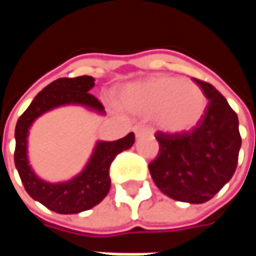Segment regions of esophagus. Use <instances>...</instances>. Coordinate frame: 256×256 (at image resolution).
<instances>
[{
  "mask_svg": "<svg viewBox=\"0 0 256 256\" xmlns=\"http://www.w3.org/2000/svg\"><path fill=\"white\" fill-rule=\"evenodd\" d=\"M134 133H136L137 138H141V137L150 134V128L144 126V124H137V126H134Z\"/></svg>",
  "mask_w": 256,
  "mask_h": 256,
  "instance_id": "obj_1",
  "label": "esophagus"
}]
</instances>
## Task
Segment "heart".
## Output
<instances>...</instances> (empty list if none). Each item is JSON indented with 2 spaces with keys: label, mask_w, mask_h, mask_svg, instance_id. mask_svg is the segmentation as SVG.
Segmentation results:
<instances>
[{
  "label": "heart",
  "mask_w": 256,
  "mask_h": 256,
  "mask_svg": "<svg viewBox=\"0 0 256 256\" xmlns=\"http://www.w3.org/2000/svg\"><path fill=\"white\" fill-rule=\"evenodd\" d=\"M120 102L130 111L154 115L167 133L192 130L203 116L207 100L203 90L189 79L159 75L126 86Z\"/></svg>",
  "instance_id": "1"
}]
</instances>
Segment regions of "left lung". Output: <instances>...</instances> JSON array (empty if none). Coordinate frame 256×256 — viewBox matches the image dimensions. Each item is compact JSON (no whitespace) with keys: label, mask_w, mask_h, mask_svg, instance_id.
Here are the masks:
<instances>
[{"label":"left lung","mask_w":256,"mask_h":256,"mask_svg":"<svg viewBox=\"0 0 256 256\" xmlns=\"http://www.w3.org/2000/svg\"><path fill=\"white\" fill-rule=\"evenodd\" d=\"M193 79L208 100L203 116L190 132H156L159 152L148 168L166 196L200 204L214 198L233 177L242 137L237 114L225 97L208 82Z\"/></svg>","instance_id":"left-lung-1"}]
</instances>
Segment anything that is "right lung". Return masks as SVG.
Segmentation results:
<instances>
[{
    "mask_svg": "<svg viewBox=\"0 0 256 256\" xmlns=\"http://www.w3.org/2000/svg\"><path fill=\"white\" fill-rule=\"evenodd\" d=\"M94 86L93 76L58 78L36 94L30 106L19 118L14 128V166L31 198L58 214H78L94 207L106 198L111 188L110 167L122 150L134 144V133L116 141L98 142L88 166L79 176L63 184H48L36 177L27 160V134L34 119L54 106L82 104L104 111L100 100L89 93Z\"/></svg>",
    "mask_w": 256,
    "mask_h": 256,
    "instance_id": "right-lung-1",
    "label": "right lung"
}]
</instances>
